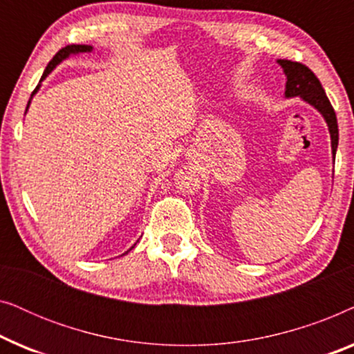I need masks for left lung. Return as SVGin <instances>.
Returning <instances> with one entry per match:
<instances>
[{"label":"left lung","instance_id":"8db88e82","mask_svg":"<svg viewBox=\"0 0 354 354\" xmlns=\"http://www.w3.org/2000/svg\"><path fill=\"white\" fill-rule=\"evenodd\" d=\"M279 64L283 67L285 75H287V88H285V96L293 98V96H301L304 101L313 104L319 113L324 115L328 125V132L332 138V154L335 156L338 147V124L337 115L333 111L330 101H328L326 91H324L321 82L314 72L308 66L301 64L297 61L279 59Z\"/></svg>","mask_w":354,"mask_h":354}]
</instances>
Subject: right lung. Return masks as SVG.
I'll use <instances>...</instances> for the list:
<instances>
[{"mask_svg": "<svg viewBox=\"0 0 354 354\" xmlns=\"http://www.w3.org/2000/svg\"><path fill=\"white\" fill-rule=\"evenodd\" d=\"M86 51H91V46L90 45H67V46H64L62 48V50H59L56 53L55 56H53V59L48 62V66H46V69H45V72H43V77H41V80L45 79V77L50 74V72L55 69V67L59 64V62L62 61V59H66V57H69L71 55H77V53H86ZM37 90H38V86L35 90H33V93H32V96L37 93ZM30 96V98H32ZM28 104H30V100H28V103H27V108H28ZM133 248V246H132ZM130 248V250H132ZM129 250V251H130Z\"/></svg>", "mask_w": 354, "mask_h": 354, "instance_id": "add662e5", "label": "right lung"}]
</instances>
